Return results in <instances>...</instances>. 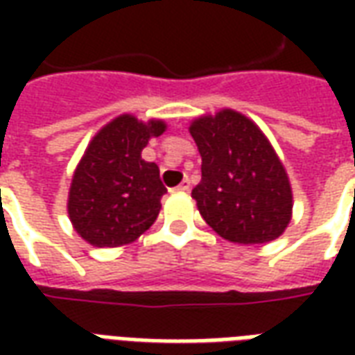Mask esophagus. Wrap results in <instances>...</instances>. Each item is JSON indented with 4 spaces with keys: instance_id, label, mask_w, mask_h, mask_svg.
I'll return each instance as SVG.
<instances>
[{
    "instance_id": "1",
    "label": "esophagus",
    "mask_w": 355,
    "mask_h": 355,
    "mask_svg": "<svg viewBox=\"0 0 355 355\" xmlns=\"http://www.w3.org/2000/svg\"><path fill=\"white\" fill-rule=\"evenodd\" d=\"M188 186H190V182H188V178H186V180H182V186H180V188H184V190H188Z\"/></svg>"
}]
</instances>
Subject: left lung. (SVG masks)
<instances>
[{"label":"left lung","mask_w":355,"mask_h":355,"mask_svg":"<svg viewBox=\"0 0 355 355\" xmlns=\"http://www.w3.org/2000/svg\"><path fill=\"white\" fill-rule=\"evenodd\" d=\"M163 131L162 121L142 123L119 116L89 144L73 175L68 213L76 232L91 245L131 243L155 223L167 188L157 165L140 154L150 137Z\"/></svg>","instance_id":"8db88e82"}]
</instances>
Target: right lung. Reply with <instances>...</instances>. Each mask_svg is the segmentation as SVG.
Segmentation results:
<instances>
[{
    "instance_id": "1",
    "label": "right lung",
    "mask_w": 355,
    "mask_h": 355,
    "mask_svg": "<svg viewBox=\"0 0 355 355\" xmlns=\"http://www.w3.org/2000/svg\"><path fill=\"white\" fill-rule=\"evenodd\" d=\"M201 182L192 190L201 216L234 243H264L291 220V186L274 150L247 117L224 110L193 121Z\"/></svg>"
}]
</instances>
